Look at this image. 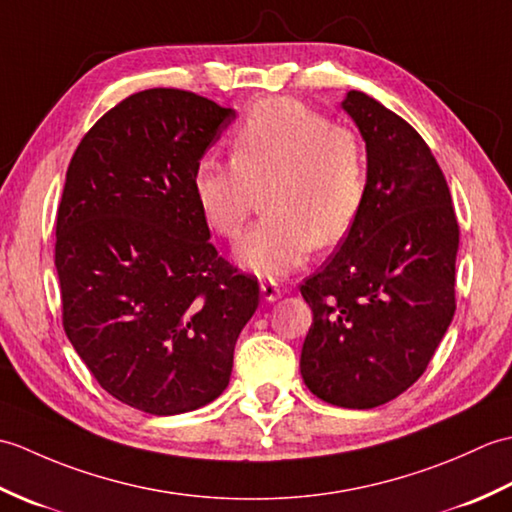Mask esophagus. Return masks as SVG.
I'll return each instance as SVG.
<instances>
[{
	"label": "esophagus",
	"instance_id": "esophagus-1",
	"mask_svg": "<svg viewBox=\"0 0 512 512\" xmlns=\"http://www.w3.org/2000/svg\"><path fill=\"white\" fill-rule=\"evenodd\" d=\"M259 288H262V295H264L266 301H277L281 297V288H279L277 281H273V279L262 281V286H259Z\"/></svg>",
	"mask_w": 512,
	"mask_h": 512
}]
</instances>
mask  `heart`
<instances>
[{
  "label": "heart",
  "instance_id": "1",
  "mask_svg": "<svg viewBox=\"0 0 512 512\" xmlns=\"http://www.w3.org/2000/svg\"><path fill=\"white\" fill-rule=\"evenodd\" d=\"M262 191L268 215L235 257L250 273L281 277L314 246H334L352 231L367 193L361 140L297 99L255 105L231 138V162L204 156L195 165L193 193L206 224L237 239Z\"/></svg>",
  "mask_w": 512,
  "mask_h": 512
}]
</instances>
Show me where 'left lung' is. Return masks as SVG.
Returning <instances> with one entry per match:
<instances>
[{"mask_svg": "<svg viewBox=\"0 0 512 512\" xmlns=\"http://www.w3.org/2000/svg\"><path fill=\"white\" fill-rule=\"evenodd\" d=\"M343 110L365 138L367 193L341 248L299 288L312 308L299 367L317 398L372 409L416 383L449 328L460 226L405 118L356 90Z\"/></svg>", "mask_w": 512, "mask_h": 512, "instance_id": "obj_1", "label": "left lung"}]
</instances>
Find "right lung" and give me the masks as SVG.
I'll list each match as a JSON object with an SVG mask.
<instances>
[{
  "label": "right lung",
  "instance_id": "obj_1",
  "mask_svg": "<svg viewBox=\"0 0 512 512\" xmlns=\"http://www.w3.org/2000/svg\"><path fill=\"white\" fill-rule=\"evenodd\" d=\"M235 112L187 90H143L76 147L57 211L63 330L107 394L151 416L228 385L257 277L217 255L193 171Z\"/></svg>",
  "mask_w": 512,
  "mask_h": 512
}]
</instances>
